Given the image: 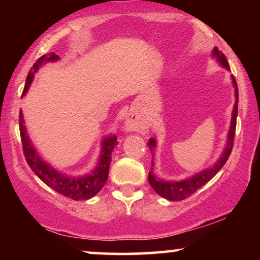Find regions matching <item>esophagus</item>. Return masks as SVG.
I'll list each match as a JSON object with an SVG mask.
<instances>
[{
	"label": "esophagus",
	"instance_id": "esophagus-1",
	"mask_svg": "<svg viewBox=\"0 0 260 260\" xmlns=\"http://www.w3.org/2000/svg\"><path fill=\"white\" fill-rule=\"evenodd\" d=\"M140 123L138 117L136 115H129L127 117L126 123H124V131L126 132H134V131H139Z\"/></svg>",
	"mask_w": 260,
	"mask_h": 260
}]
</instances>
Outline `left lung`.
<instances>
[{
	"mask_svg": "<svg viewBox=\"0 0 260 260\" xmlns=\"http://www.w3.org/2000/svg\"><path fill=\"white\" fill-rule=\"evenodd\" d=\"M213 56L216 58V61L219 62L222 67H225L226 70H230L228 59H226L225 55H223L217 47H214ZM232 83H234V86H235L236 101L234 105V111H232V118H231V124H230L228 143H226V147L223 149L222 155L220 156V159L217 160V162L214 166H211V168H209L207 170H203V171L199 172V174L192 176V177H188L183 181L169 182V181L161 180V178L156 177V175H154L153 168H151V171L149 172L148 175L149 183H150V186L154 188L155 192H156L159 196L162 197V198L169 199V201H183V199H186L189 196H192L196 190H198L199 188L204 186L205 183H208V182L210 181L211 178H213L226 164L230 154H231L232 147H234L236 120H237V109H238V88L234 76H232ZM148 147L151 151H153L154 148L156 147V140L154 138L149 139ZM151 162H153V161H151Z\"/></svg>",
	"mask_w": 260,
	"mask_h": 260,
	"instance_id": "left-lung-1",
	"label": "left lung"
}]
</instances>
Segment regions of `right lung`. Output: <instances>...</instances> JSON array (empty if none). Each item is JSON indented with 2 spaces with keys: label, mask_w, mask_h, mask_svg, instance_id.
<instances>
[{
  "label": "right lung",
  "mask_w": 260,
  "mask_h": 260,
  "mask_svg": "<svg viewBox=\"0 0 260 260\" xmlns=\"http://www.w3.org/2000/svg\"><path fill=\"white\" fill-rule=\"evenodd\" d=\"M58 59V56L55 53H50L49 56L44 55L35 62L31 70L29 71L28 76H26L25 86L23 90V95L28 91L29 86H30L32 79H34V74L38 72L39 67L41 64L46 63V62H55ZM19 131H20V138H22L23 144V153H24L25 160L28 165L30 166L35 175L47 184L50 188L55 189L59 194L67 197V198L73 199V201H85V199H90L95 194L100 192L101 188L106 183L107 177H109V168L110 162H111V153L113 148L117 145V138L116 136H109L104 138L101 143V151L99 162H98L96 168L89 174H85L78 177H72V176H67L61 174V172L55 170L49 164L39 156L38 151L32 147L30 139H29L28 133H26V128L24 126V118H23L22 112L19 113Z\"/></svg>",
  "instance_id": "right-lung-1"
}]
</instances>
